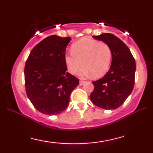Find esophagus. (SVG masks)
Returning <instances> with one entry per match:
<instances>
[{"mask_svg": "<svg viewBox=\"0 0 153 153\" xmlns=\"http://www.w3.org/2000/svg\"><path fill=\"white\" fill-rule=\"evenodd\" d=\"M85 81H84V80H80V85H84V83H85Z\"/></svg>", "mask_w": 153, "mask_h": 153, "instance_id": "esophagus-1", "label": "esophagus"}]
</instances>
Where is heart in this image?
Segmentation results:
<instances>
[{"label":"heart","instance_id":"b5f03b06","mask_svg":"<svg viewBox=\"0 0 153 153\" xmlns=\"http://www.w3.org/2000/svg\"><path fill=\"white\" fill-rule=\"evenodd\" d=\"M111 57V50L106 43L90 38H82L73 44L71 53L66 54L65 61L71 74H77L82 64V75H92L95 78H99L109 69Z\"/></svg>","mask_w":153,"mask_h":153}]
</instances>
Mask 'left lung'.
<instances>
[{
  "mask_svg": "<svg viewBox=\"0 0 153 153\" xmlns=\"http://www.w3.org/2000/svg\"><path fill=\"white\" fill-rule=\"evenodd\" d=\"M94 38L109 46L112 62L106 74L93 82L94 90L90 99L100 108L115 109L126 101L133 90L136 71L134 58L127 45L114 34L105 33Z\"/></svg>",
  "mask_w": 153,
  "mask_h": 153,
  "instance_id": "obj_1",
  "label": "left lung"
}]
</instances>
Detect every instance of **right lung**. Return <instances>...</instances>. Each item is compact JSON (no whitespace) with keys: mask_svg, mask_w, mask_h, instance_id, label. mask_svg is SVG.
<instances>
[{"mask_svg":"<svg viewBox=\"0 0 153 153\" xmlns=\"http://www.w3.org/2000/svg\"><path fill=\"white\" fill-rule=\"evenodd\" d=\"M71 39L51 35L35 46L24 68L26 92L41 113L56 115L69 104L70 96L79 79L68 73L65 50Z\"/></svg>","mask_w":153,"mask_h":153,"instance_id":"add662e5","label":"right lung"}]
</instances>
